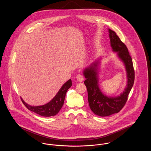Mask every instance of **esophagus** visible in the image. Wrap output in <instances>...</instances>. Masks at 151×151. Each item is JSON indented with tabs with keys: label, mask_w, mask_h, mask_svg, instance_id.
Returning <instances> with one entry per match:
<instances>
[{
	"label": "esophagus",
	"mask_w": 151,
	"mask_h": 151,
	"mask_svg": "<svg viewBox=\"0 0 151 151\" xmlns=\"http://www.w3.org/2000/svg\"><path fill=\"white\" fill-rule=\"evenodd\" d=\"M76 79H77V80H78V81H79V82H82V81L84 80V78H83V76L82 75L78 74V75H77V76H76Z\"/></svg>",
	"instance_id": "esophagus-1"
}]
</instances>
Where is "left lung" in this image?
I'll list each match as a JSON object with an SVG mask.
<instances>
[{
	"label": "left lung",
	"mask_w": 151,
	"mask_h": 151,
	"mask_svg": "<svg viewBox=\"0 0 151 151\" xmlns=\"http://www.w3.org/2000/svg\"><path fill=\"white\" fill-rule=\"evenodd\" d=\"M110 44L112 51L116 52L118 58L124 66L127 83L123 91L119 95L109 96L104 93L99 86V74L101 60L99 58L83 71L86 80L84 81L88 91V100L91 110L96 115L107 116L118 113L127 100L128 94L134 85L135 72L132 61L126 46L122 42L113 30L108 29Z\"/></svg>",
	"instance_id": "1"
}]
</instances>
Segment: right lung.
Masks as SVG:
<instances>
[{"instance_id": "add662e5", "label": "right lung", "mask_w": 151, "mask_h": 151, "mask_svg": "<svg viewBox=\"0 0 151 151\" xmlns=\"http://www.w3.org/2000/svg\"><path fill=\"white\" fill-rule=\"evenodd\" d=\"M72 86L71 79H69L60 88L57 94L48 103L40 106H32L26 103L21 98L24 105L29 110L43 116H51L57 115L63 105L65 94L68 89Z\"/></svg>"}]
</instances>
